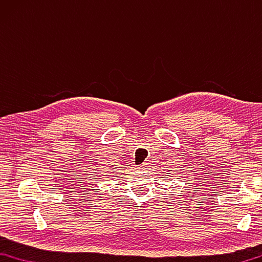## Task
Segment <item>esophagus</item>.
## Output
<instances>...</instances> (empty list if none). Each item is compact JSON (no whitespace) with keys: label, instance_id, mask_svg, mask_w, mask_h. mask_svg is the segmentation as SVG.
<instances>
[{"label":"esophagus","instance_id":"1","mask_svg":"<svg viewBox=\"0 0 262 262\" xmlns=\"http://www.w3.org/2000/svg\"><path fill=\"white\" fill-rule=\"evenodd\" d=\"M146 166H147V164H141V166H139V167H138V169H140V170H145V169H146Z\"/></svg>","mask_w":262,"mask_h":262}]
</instances>
